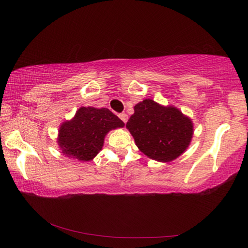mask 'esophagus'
<instances>
[{"instance_id":"esophagus-1","label":"esophagus","mask_w":248,"mask_h":248,"mask_svg":"<svg viewBox=\"0 0 248 248\" xmlns=\"http://www.w3.org/2000/svg\"><path fill=\"white\" fill-rule=\"evenodd\" d=\"M118 116H119V118H120L121 120H123L124 124L127 123V121H128V115L125 114V113H120Z\"/></svg>"}]
</instances>
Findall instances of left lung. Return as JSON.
Here are the masks:
<instances>
[{"mask_svg":"<svg viewBox=\"0 0 248 248\" xmlns=\"http://www.w3.org/2000/svg\"><path fill=\"white\" fill-rule=\"evenodd\" d=\"M127 128L141 152L160 162H170L183 154L193 135V124L180 110L162 107L146 99L134 107Z\"/></svg>","mask_w":248,"mask_h":248,"instance_id":"1","label":"left lung"}]
</instances>
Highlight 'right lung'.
I'll return each mask as SVG.
<instances>
[{"label":"right lung","instance_id":"obj_1","mask_svg":"<svg viewBox=\"0 0 248 248\" xmlns=\"http://www.w3.org/2000/svg\"><path fill=\"white\" fill-rule=\"evenodd\" d=\"M124 125V121L108 108H81L75 118L61 125L59 144L67 156L91 161L102 149L108 131Z\"/></svg>","mask_w":248,"mask_h":248}]
</instances>
